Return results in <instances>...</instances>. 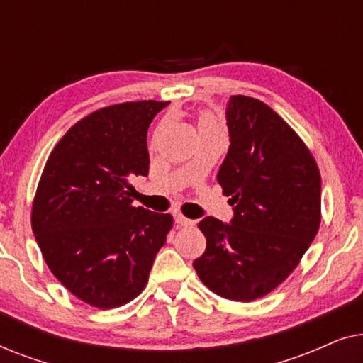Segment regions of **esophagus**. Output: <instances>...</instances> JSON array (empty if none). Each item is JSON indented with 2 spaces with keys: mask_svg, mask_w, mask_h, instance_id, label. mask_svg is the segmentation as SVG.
<instances>
[{
  "mask_svg": "<svg viewBox=\"0 0 363 363\" xmlns=\"http://www.w3.org/2000/svg\"><path fill=\"white\" fill-rule=\"evenodd\" d=\"M175 223L178 226H193V225H195V221L188 220V218L183 216L182 213H177V215H175Z\"/></svg>",
  "mask_w": 363,
  "mask_h": 363,
  "instance_id": "34e87169",
  "label": "esophagus"
}]
</instances>
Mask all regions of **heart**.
<instances>
[{
  "label": "heart",
  "instance_id": "obj_1",
  "mask_svg": "<svg viewBox=\"0 0 363 363\" xmlns=\"http://www.w3.org/2000/svg\"><path fill=\"white\" fill-rule=\"evenodd\" d=\"M216 128H218V123L215 121V117H213L211 113L203 112L200 116V121H198V130L211 132V130H216Z\"/></svg>",
  "mask_w": 363,
  "mask_h": 363
}]
</instances>
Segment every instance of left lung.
<instances>
[{
    "label": "left lung",
    "mask_w": 363,
    "mask_h": 363,
    "mask_svg": "<svg viewBox=\"0 0 363 363\" xmlns=\"http://www.w3.org/2000/svg\"><path fill=\"white\" fill-rule=\"evenodd\" d=\"M230 150L218 172L235 206L231 225L198 223L206 250L193 261L208 289L230 301H256L299 264L320 226V172L302 138L259 99L231 96Z\"/></svg>",
    "instance_id": "left-lung-1"
}]
</instances>
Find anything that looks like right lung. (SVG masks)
I'll list each match as a JSON object with an SVG mask.
<instances>
[{
	"mask_svg": "<svg viewBox=\"0 0 363 363\" xmlns=\"http://www.w3.org/2000/svg\"><path fill=\"white\" fill-rule=\"evenodd\" d=\"M168 102L102 107L64 133L44 165L31 226L44 261L66 289L113 309L145 289L170 213L133 206V177H147V130Z\"/></svg>",
	"mask_w": 363,
	"mask_h": 363,
	"instance_id": "add662e5",
	"label": "right lung"
}]
</instances>
